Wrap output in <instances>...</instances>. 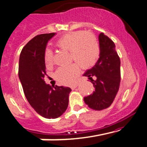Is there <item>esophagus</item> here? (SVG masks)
Returning a JSON list of instances; mask_svg holds the SVG:
<instances>
[{
  "instance_id": "34e87169",
  "label": "esophagus",
  "mask_w": 147,
  "mask_h": 147,
  "mask_svg": "<svg viewBox=\"0 0 147 147\" xmlns=\"http://www.w3.org/2000/svg\"><path fill=\"white\" fill-rule=\"evenodd\" d=\"M78 86H79V83H77V84H75V85H73V86H71V88H72V90H74V89L76 88Z\"/></svg>"
}]
</instances>
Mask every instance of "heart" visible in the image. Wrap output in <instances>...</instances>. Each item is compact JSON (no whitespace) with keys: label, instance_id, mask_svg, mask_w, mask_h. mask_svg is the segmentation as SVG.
Returning a JSON list of instances; mask_svg holds the SVG:
<instances>
[{"label":"heart","instance_id":"heart-1","mask_svg":"<svg viewBox=\"0 0 147 147\" xmlns=\"http://www.w3.org/2000/svg\"><path fill=\"white\" fill-rule=\"evenodd\" d=\"M56 45L62 50L70 51L71 60L77 63L57 69L55 78L61 84H72L80 73L79 66L83 69H89L95 65L99 57L100 47L96 38L83 30L65 34L57 41ZM44 61L46 67L53 64V53L51 49L45 51Z\"/></svg>","mask_w":147,"mask_h":147}]
</instances>
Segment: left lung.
<instances>
[{
  "instance_id": "1",
  "label": "left lung",
  "mask_w": 147,
  "mask_h": 147,
  "mask_svg": "<svg viewBox=\"0 0 147 147\" xmlns=\"http://www.w3.org/2000/svg\"><path fill=\"white\" fill-rule=\"evenodd\" d=\"M98 41L99 58L95 65L83 75L88 78L95 88L92 94L84 97L85 103L94 110H102L112 105L120 83V59L115 43L103 32L98 35Z\"/></svg>"
}]
</instances>
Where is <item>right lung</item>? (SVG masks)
<instances>
[{
  "label": "right lung",
  "instance_id": "right-lung-1",
  "mask_svg": "<svg viewBox=\"0 0 147 147\" xmlns=\"http://www.w3.org/2000/svg\"><path fill=\"white\" fill-rule=\"evenodd\" d=\"M56 33L37 35L22 50L19 62V78L24 95L37 113L48 119L60 117L69 104L70 88L46 84L44 52Z\"/></svg>",
  "mask_w": 147,
  "mask_h": 147
}]
</instances>
